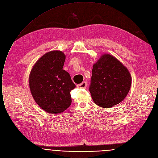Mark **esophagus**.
I'll use <instances>...</instances> for the list:
<instances>
[{
  "label": "esophagus",
  "mask_w": 158,
  "mask_h": 158,
  "mask_svg": "<svg viewBox=\"0 0 158 158\" xmlns=\"http://www.w3.org/2000/svg\"><path fill=\"white\" fill-rule=\"evenodd\" d=\"M86 86H87V83L85 81H83L81 83L78 85L77 87L80 88H85L86 87Z\"/></svg>",
  "instance_id": "1"
}]
</instances>
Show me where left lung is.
Instances as JSON below:
<instances>
[{
    "instance_id": "left-lung-1",
    "label": "left lung",
    "mask_w": 158,
    "mask_h": 158,
    "mask_svg": "<svg viewBox=\"0 0 158 158\" xmlns=\"http://www.w3.org/2000/svg\"><path fill=\"white\" fill-rule=\"evenodd\" d=\"M131 77L128 69L114 56L105 54L93 65L89 91L93 102L102 108H110L128 94Z\"/></svg>"
}]
</instances>
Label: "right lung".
I'll use <instances>...</instances> for the list:
<instances>
[{
  "label": "right lung",
  "mask_w": 158,
  "mask_h": 158,
  "mask_svg": "<svg viewBox=\"0 0 158 158\" xmlns=\"http://www.w3.org/2000/svg\"><path fill=\"white\" fill-rule=\"evenodd\" d=\"M65 60L61 51L50 52L36 62L30 74V89L35 101L50 113L64 111L72 103L70 91L76 85L63 70Z\"/></svg>",
  "instance_id": "obj_1"
}]
</instances>
